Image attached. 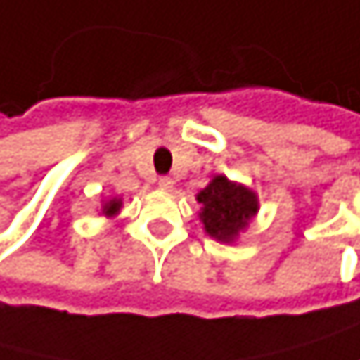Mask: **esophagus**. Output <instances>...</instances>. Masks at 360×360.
I'll use <instances>...</instances> for the list:
<instances>
[{
    "label": "esophagus",
    "instance_id": "esophagus-1",
    "mask_svg": "<svg viewBox=\"0 0 360 360\" xmlns=\"http://www.w3.org/2000/svg\"><path fill=\"white\" fill-rule=\"evenodd\" d=\"M159 188H161L163 192H170V190L174 188V181H172L170 176H161V179H159Z\"/></svg>",
    "mask_w": 360,
    "mask_h": 360
}]
</instances>
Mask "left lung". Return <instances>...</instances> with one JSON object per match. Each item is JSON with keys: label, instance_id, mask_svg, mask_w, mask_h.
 I'll return each mask as SVG.
<instances>
[{"label": "left lung", "instance_id": "1", "mask_svg": "<svg viewBox=\"0 0 360 360\" xmlns=\"http://www.w3.org/2000/svg\"><path fill=\"white\" fill-rule=\"evenodd\" d=\"M199 219L205 232L221 243H232L259 212V199L250 188L217 174L199 195Z\"/></svg>", "mask_w": 360, "mask_h": 360}]
</instances>
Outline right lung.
I'll return each instance as SVG.
<instances>
[{
    "label": "right lung",
    "instance_id": "right-lung-1",
    "mask_svg": "<svg viewBox=\"0 0 360 360\" xmlns=\"http://www.w3.org/2000/svg\"><path fill=\"white\" fill-rule=\"evenodd\" d=\"M119 210H121V199H108V201H103V205H101V212H103L105 217H115Z\"/></svg>",
    "mask_w": 360,
    "mask_h": 360
}]
</instances>
